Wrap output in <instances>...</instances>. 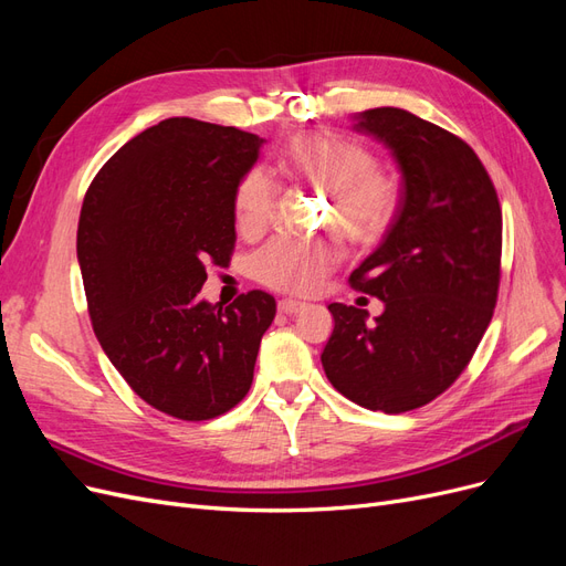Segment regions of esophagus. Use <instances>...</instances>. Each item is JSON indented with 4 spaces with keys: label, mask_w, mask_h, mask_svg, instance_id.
Returning <instances> with one entry per match:
<instances>
[{
    "label": "esophagus",
    "mask_w": 566,
    "mask_h": 566,
    "mask_svg": "<svg viewBox=\"0 0 566 566\" xmlns=\"http://www.w3.org/2000/svg\"><path fill=\"white\" fill-rule=\"evenodd\" d=\"M304 310H306V304H304V302H297V300H281V302H279V312H281V314H287V316L300 314V312H304Z\"/></svg>",
    "instance_id": "esophagus-1"
}]
</instances>
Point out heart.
<instances>
[{"label": "heart", "instance_id": "1", "mask_svg": "<svg viewBox=\"0 0 566 566\" xmlns=\"http://www.w3.org/2000/svg\"><path fill=\"white\" fill-rule=\"evenodd\" d=\"M279 175L325 193V221L349 245H370L389 229L401 202L397 177L378 167L375 153L349 136L314 132L285 142L276 156ZM273 188L260 169L238 181L233 193L235 227L262 233L271 214ZM335 248L276 238L254 256V276L281 293L306 295L335 266Z\"/></svg>", "mask_w": 566, "mask_h": 566}]
</instances>
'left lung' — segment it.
<instances>
[{"label": "left lung", "instance_id": "left-lung-1", "mask_svg": "<svg viewBox=\"0 0 566 566\" xmlns=\"http://www.w3.org/2000/svg\"><path fill=\"white\" fill-rule=\"evenodd\" d=\"M401 169V202L382 243L352 271V287L385 312L333 302L321 364L333 387L368 410L403 413L447 391L482 342L501 283L503 214L476 153L401 108L354 115Z\"/></svg>", "mask_w": 566, "mask_h": 566}]
</instances>
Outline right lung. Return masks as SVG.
<instances>
[{
  "instance_id": "1",
  "label": "right lung",
  "mask_w": 566,
  "mask_h": 566,
  "mask_svg": "<svg viewBox=\"0 0 566 566\" xmlns=\"http://www.w3.org/2000/svg\"><path fill=\"white\" fill-rule=\"evenodd\" d=\"M256 134L169 117L98 169L82 202L77 262L94 333L139 397L179 420L241 401L276 300L198 297L205 266L235 245L233 193L260 158Z\"/></svg>"
}]
</instances>
